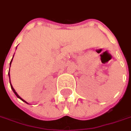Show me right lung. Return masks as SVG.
Returning <instances> with one entry per match:
<instances>
[{
	"instance_id": "right-lung-1",
	"label": "right lung",
	"mask_w": 131,
	"mask_h": 131,
	"mask_svg": "<svg viewBox=\"0 0 131 131\" xmlns=\"http://www.w3.org/2000/svg\"><path fill=\"white\" fill-rule=\"evenodd\" d=\"M13 59H12V60H11V62H10V66L11 65V63H12V61H13ZM8 76H9V78H10V86H11V88H12V90H13V92H14V93L15 94V95H16V96L17 97H18V98L20 99V100H22V101H23V102H26V103H27V104H29V103H27V102L25 101V100H23V99L21 98V97L19 96V95L17 93V92H16V91H15V89H14V88H13V85H12V84H11V83H10V71H9V72H8Z\"/></svg>"
}]
</instances>
